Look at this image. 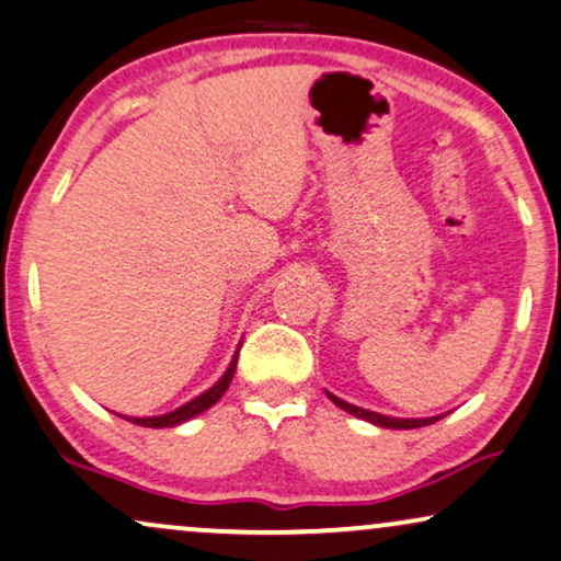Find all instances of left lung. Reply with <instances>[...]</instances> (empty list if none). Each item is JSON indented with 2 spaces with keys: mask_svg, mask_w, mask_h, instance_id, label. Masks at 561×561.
<instances>
[{
  "mask_svg": "<svg viewBox=\"0 0 561 561\" xmlns=\"http://www.w3.org/2000/svg\"><path fill=\"white\" fill-rule=\"evenodd\" d=\"M329 399L336 403L339 409L359 416V420H367V422L378 424V427H388V430H416V427H427V424L439 420V416H432V420H396V416H386V414H378V411H367L363 407H354V403H346L344 399H339V396H333V393H329Z\"/></svg>",
  "mask_w": 561,
  "mask_h": 561,
  "instance_id": "obj_1",
  "label": "left lung"
}]
</instances>
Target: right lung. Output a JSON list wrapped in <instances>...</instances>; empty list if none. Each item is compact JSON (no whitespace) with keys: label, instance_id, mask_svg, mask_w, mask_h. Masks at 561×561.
Instances as JSON below:
<instances>
[{"label":"right lung","instance_id":"right-lung-1","mask_svg":"<svg viewBox=\"0 0 561 561\" xmlns=\"http://www.w3.org/2000/svg\"><path fill=\"white\" fill-rule=\"evenodd\" d=\"M236 365H238V354H236V359H232V363H230L228 373H225L222 378H219V380L215 382V386L209 388L207 393L196 396V399H194V401H188L186 407H181V409L170 411V414H162V416H150V420H129V416H124V420H129V422H134V424H139V427H175V424H181V422L191 420V416L202 414V411H207V409L211 407V403H217L219 399H222V393L228 391V386H230L232 375H236Z\"/></svg>","mask_w":561,"mask_h":561}]
</instances>
